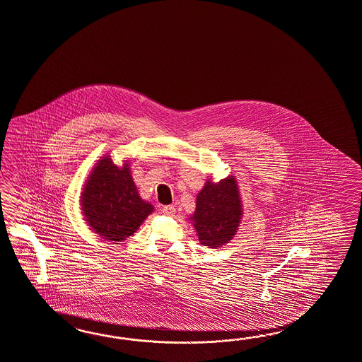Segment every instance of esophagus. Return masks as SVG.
<instances>
[{
	"instance_id": "34e87169",
	"label": "esophagus",
	"mask_w": 362,
	"mask_h": 362,
	"mask_svg": "<svg viewBox=\"0 0 362 362\" xmlns=\"http://www.w3.org/2000/svg\"><path fill=\"white\" fill-rule=\"evenodd\" d=\"M162 212H163V214H166V216H174L175 212H177V209H175L174 205H165L162 208Z\"/></svg>"
}]
</instances>
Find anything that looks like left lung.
I'll return each mask as SVG.
<instances>
[{"label":"left lung","mask_w":362,"mask_h":362,"mask_svg":"<svg viewBox=\"0 0 362 362\" xmlns=\"http://www.w3.org/2000/svg\"><path fill=\"white\" fill-rule=\"evenodd\" d=\"M242 216V204L234 177L220 183L208 180L196 199L194 226L203 246H223L235 235Z\"/></svg>","instance_id":"8db88e82"}]
</instances>
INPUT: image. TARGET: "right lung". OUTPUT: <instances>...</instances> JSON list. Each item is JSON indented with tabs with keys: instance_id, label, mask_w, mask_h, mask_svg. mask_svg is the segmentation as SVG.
Listing matches in <instances>:
<instances>
[{
	"instance_id": "right-lung-1",
	"label": "right lung",
	"mask_w": 362,
	"mask_h": 362,
	"mask_svg": "<svg viewBox=\"0 0 362 362\" xmlns=\"http://www.w3.org/2000/svg\"><path fill=\"white\" fill-rule=\"evenodd\" d=\"M81 205L88 226L102 238L114 242L131 237L154 209L137 192L128 163L117 168L108 156L93 170Z\"/></svg>"
}]
</instances>
